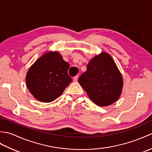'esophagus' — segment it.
Masks as SVG:
<instances>
[{"label": "esophagus", "instance_id": "esophagus-1", "mask_svg": "<svg viewBox=\"0 0 152 152\" xmlns=\"http://www.w3.org/2000/svg\"><path fill=\"white\" fill-rule=\"evenodd\" d=\"M78 76H76L75 77H74L73 81L74 82H77V81H78Z\"/></svg>", "mask_w": 152, "mask_h": 152}]
</instances>
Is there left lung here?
Listing matches in <instances>:
<instances>
[{
    "instance_id": "obj_1",
    "label": "left lung",
    "mask_w": 152,
    "mask_h": 152,
    "mask_svg": "<svg viewBox=\"0 0 152 152\" xmlns=\"http://www.w3.org/2000/svg\"><path fill=\"white\" fill-rule=\"evenodd\" d=\"M91 101L99 106H107L120 96L124 80L110 55L102 52L90 60L87 70L78 79Z\"/></svg>"
}]
</instances>
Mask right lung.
I'll list each match as a JSON object with an SVG mask.
<instances>
[{
  "instance_id": "1",
  "label": "right lung",
  "mask_w": 152,
  "mask_h": 152,
  "mask_svg": "<svg viewBox=\"0 0 152 152\" xmlns=\"http://www.w3.org/2000/svg\"><path fill=\"white\" fill-rule=\"evenodd\" d=\"M70 66L57 51L44 53L32 64L26 74L28 89L42 102L53 101L72 81L68 74Z\"/></svg>"
}]
</instances>
